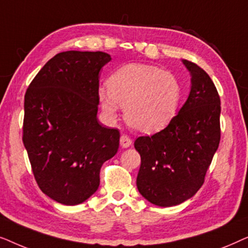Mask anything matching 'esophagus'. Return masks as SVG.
I'll use <instances>...</instances> for the list:
<instances>
[{
  "label": "esophagus",
  "instance_id": "esophagus-1",
  "mask_svg": "<svg viewBox=\"0 0 248 248\" xmlns=\"http://www.w3.org/2000/svg\"><path fill=\"white\" fill-rule=\"evenodd\" d=\"M120 144L122 148H128L132 145V140L127 135H122L120 139Z\"/></svg>",
  "mask_w": 248,
  "mask_h": 248
}]
</instances>
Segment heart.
Instances as JSON below:
<instances>
[{
    "instance_id": "obj_1",
    "label": "heart",
    "mask_w": 248,
    "mask_h": 248,
    "mask_svg": "<svg viewBox=\"0 0 248 248\" xmlns=\"http://www.w3.org/2000/svg\"><path fill=\"white\" fill-rule=\"evenodd\" d=\"M107 89L98 99L104 114L115 120L120 106L132 128L152 133L164 128L175 116L182 89L174 74L144 64H127L111 74Z\"/></svg>"
}]
</instances>
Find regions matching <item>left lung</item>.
<instances>
[{"mask_svg": "<svg viewBox=\"0 0 248 248\" xmlns=\"http://www.w3.org/2000/svg\"><path fill=\"white\" fill-rule=\"evenodd\" d=\"M191 74V91L164 130L140 137L137 178L140 194L152 204L174 206L191 199L204 177L220 142V97L208 73L183 60Z\"/></svg>", "mask_w": 248, "mask_h": 248, "instance_id": "left-lung-1", "label": "left lung"}]
</instances>
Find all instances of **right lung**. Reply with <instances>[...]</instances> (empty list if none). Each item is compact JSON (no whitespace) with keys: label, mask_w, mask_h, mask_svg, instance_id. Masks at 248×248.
Segmentation results:
<instances>
[{"label":"right lung","mask_w":248,"mask_h":248,"mask_svg":"<svg viewBox=\"0 0 248 248\" xmlns=\"http://www.w3.org/2000/svg\"><path fill=\"white\" fill-rule=\"evenodd\" d=\"M111 57L69 50L50 59L25 94L23 144L43 193L80 204L99 186L103 164L120 145V131L97 118L99 72Z\"/></svg>","instance_id":"obj_1"}]
</instances>
